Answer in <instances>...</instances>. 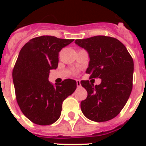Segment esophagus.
I'll list each match as a JSON object with an SVG mask.
<instances>
[{
    "label": "esophagus",
    "instance_id": "esophagus-1",
    "mask_svg": "<svg viewBox=\"0 0 146 146\" xmlns=\"http://www.w3.org/2000/svg\"><path fill=\"white\" fill-rule=\"evenodd\" d=\"M76 86L78 87V88H80V87H81V84H80V81L79 80H76Z\"/></svg>",
    "mask_w": 146,
    "mask_h": 146
}]
</instances>
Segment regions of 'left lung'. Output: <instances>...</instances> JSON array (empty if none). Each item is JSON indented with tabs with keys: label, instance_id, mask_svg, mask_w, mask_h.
<instances>
[{
	"label": "left lung",
	"instance_id": "1",
	"mask_svg": "<svg viewBox=\"0 0 146 146\" xmlns=\"http://www.w3.org/2000/svg\"><path fill=\"white\" fill-rule=\"evenodd\" d=\"M76 44L88 52L90 62L86 73L91 78H100L99 85L81 80L88 97L81 102L84 115L95 122L116 117L128 100L133 86L134 62L119 40L106 36L77 39Z\"/></svg>",
	"mask_w": 146,
	"mask_h": 146
}]
</instances>
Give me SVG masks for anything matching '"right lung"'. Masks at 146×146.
Returning <instances> with one entry per match:
<instances>
[{
  "label": "right lung",
  "instance_id": "add662e5",
  "mask_svg": "<svg viewBox=\"0 0 146 146\" xmlns=\"http://www.w3.org/2000/svg\"><path fill=\"white\" fill-rule=\"evenodd\" d=\"M73 41L41 36L30 40L21 49L12 71L18 105L30 121L50 125L59 118L62 102L76 88V80H64L53 86L48 81L50 70L56 69L58 52Z\"/></svg>",
  "mask_w": 146,
  "mask_h": 146
}]
</instances>
